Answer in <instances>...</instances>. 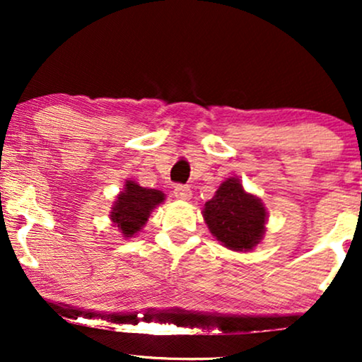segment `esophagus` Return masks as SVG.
<instances>
[{"instance_id": "1", "label": "esophagus", "mask_w": 362, "mask_h": 362, "mask_svg": "<svg viewBox=\"0 0 362 362\" xmlns=\"http://www.w3.org/2000/svg\"><path fill=\"white\" fill-rule=\"evenodd\" d=\"M175 197L176 199H180V201H189L191 197H192V191L189 189V186H176L175 187Z\"/></svg>"}]
</instances>
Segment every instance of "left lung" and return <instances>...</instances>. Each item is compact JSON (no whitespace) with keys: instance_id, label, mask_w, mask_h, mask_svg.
Masks as SVG:
<instances>
[{"instance_id":"obj_1","label":"left lung","mask_w":362,"mask_h":362,"mask_svg":"<svg viewBox=\"0 0 362 362\" xmlns=\"http://www.w3.org/2000/svg\"><path fill=\"white\" fill-rule=\"evenodd\" d=\"M207 229L222 247L250 252L264 239L267 207L260 197L247 192L237 176L227 177L202 209Z\"/></svg>"}]
</instances>
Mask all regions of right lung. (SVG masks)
Segmentation results:
<instances>
[{
	"instance_id": "1",
	"label": "right lung",
	"mask_w": 362,
	"mask_h": 362,
	"mask_svg": "<svg viewBox=\"0 0 362 362\" xmlns=\"http://www.w3.org/2000/svg\"><path fill=\"white\" fill-rule=\"evenodd\" d=\"M166 199L165 192L148 189L138 182L127 180L123 189L117 194L110 209L112 224L118 227L122 237L130 239L145 227L148 217L155 207L163 204Z\"/></svg>"
}]
</instances>
